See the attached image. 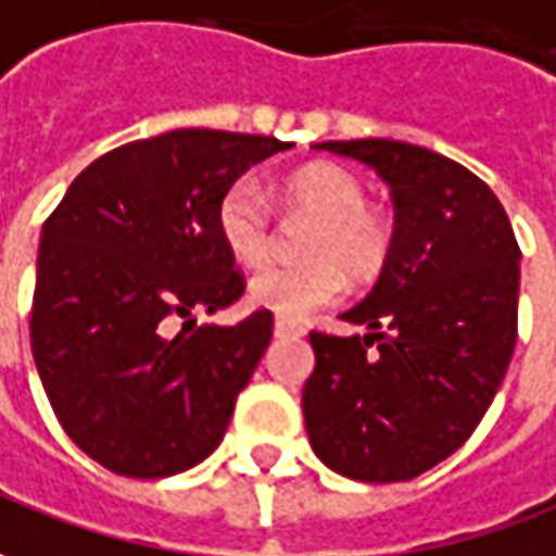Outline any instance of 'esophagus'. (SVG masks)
Here are the masks:
<instances>
[{
	"instance_id": "34e87169",
	"label": "esophagus",
	"mask_w": 556,
	"mask_h": 556,
	"mask_svg": "<svg viewBox=\"0 0 556 556\" xmlns=\"http://www.w3.org/2000/svg\"><path fill=\"white\" fill-rule=\"evenodd\" d=\"M305 329L300 327V324H287V320H275V336L278 339H296V336H302Z\"/></svg>"
}]
</instances>
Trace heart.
I'll return each instance as SVG.
<instances>
[{"label": "heart", "instance_id": "1", "mask_svg": "<svg viewBox=\"0 0 556 556\" xmlns=\"http://www.w3.org/2000/svg\"><path fill=\"white\" fill-rule=\"evenodd\" d=\"M287 212L315 214L317 224L305 236L302 263H269L254 271L248 300L278 320L300 324L317 308L339 302L351 271L369 281L388 266L396 229L381 208L366 205L363 184L339 166H305L287 175L281 187ZM217 236L232 260L254 266L271 251L275 220L260 184L241 178L229 184L214 212Z\"/></svg>", "mask_w": 556, "mask_h": 556}]
</instances>
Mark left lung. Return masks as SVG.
Masks as SVG:
<instances>
[{
    "instance_id": "8db88e82",
    "label": "left lung",
    "mask_w": 556,
    "mask_h": 556,
    "mask_svg": "<svg viewBox=\"0 0 556 556\" xmlns=\"http://www.w3.org/2000/svg\"><path fill=\"white\" fill-rule=\"evenodd\" d=\"M378 172L396 208L388 266L344 320L312 329L302 415L339 476L390 484L451 457L476 432L518 342L520 248L488 184L408 141H324Z\"/></svg>"
}]
</instances>
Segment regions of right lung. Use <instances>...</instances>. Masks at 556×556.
I'll list each match as a JSON object with an SVG mask.
<instances>
[{"label":"right lung","instance_id":"right-lung-1","mask_svg":"<svg viewBox=\"0 0 556 556\" xmlns=\"http://www.w3.org/2000/svg\"><path fill=\"white\" fill-rule=\"evenodd\" d=\"M290 141L175 129L80 172L41 227L29 342L75 445L126 478H166L220 445L271 339V312L193 327L244 293L217 202ZM178 323L193 333H175Z\"/></svg>","mask_w":556,"mask_h":556}]
</instances>
